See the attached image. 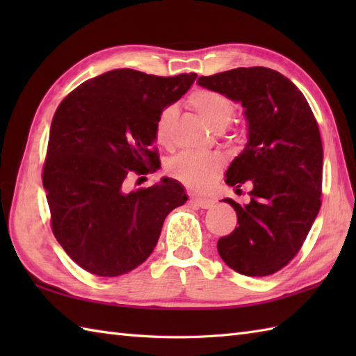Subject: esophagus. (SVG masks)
I'll use <instances>...</instances> for the list:
<instances>
[{
    "instance_id": "esophagus-1",
    "label": "esophagus",
    "mask_w": 356,
    "mask_h": 356,
    "mask_svg": "<svg viewBox=\"0 0 356 356\" xmlns=\"http://www.w3.org/2000/svg\"><path fill=\"white\" fill-rule=\"evenodd\" d=\"M191 203H194V205H197L199 208H203V209L214 207V200L203 199V197H191Z\"/></svg>"
}]
</instances>
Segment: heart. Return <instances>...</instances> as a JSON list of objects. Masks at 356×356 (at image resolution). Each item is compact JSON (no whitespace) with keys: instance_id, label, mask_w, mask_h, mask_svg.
<instances>
[{"instance_id":"b5f03b06","label":"heart","mask_w":356,"mask_h":356,"mask_svg":"<svg viewBox=\"0 0 356 356\" xmlns=\"http://www.w3.org/2000/svg\"><path fill=\"white\" fill-rule=\"evenodd\" d=\"M188 102L205 120V124L216 131L228 125L234 115L232 102L225 95L213 92V90H197L190 96ZM172 118L174 108L168 107L162 110L156 120V140L162 145L170 142ZM222 168L223 159L217 153L182 151V153L171 157L166 163V171L170 172V176L195 191L207 190L220 174Z\"/></svg>"}]
</instances>
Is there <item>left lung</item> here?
<instances>
[{
	"label": "left lung",
	"instance_id": "1",
	"mask_svg": "<svg viewBox=\"0 0 356 356\" xmlns=\"http://www.w3.org/2000/svg\"><path fill=\"white\" fill-rule=\"evenodd\" d=\"M245 108L248 142L225 174L251 202L238 205L229 236L217 241L222 260L238 274L264 277L284 268L306 240L321 207L323 143L314 113L292 81L266 67H238L197 79Z\"/></svg>",
	"mask_w": 356,
	"mask_h": 356
}]
</instances>
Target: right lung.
Here are the masks:
<instances>
[{"mask_svg":"<svg viewBox=\"0 0 356 356\" xmlns=\"http://www.w3.org/2000/svg\"><path fill=\"white\" fill-rule=\"evenodd\" d=\"M195 78L116 69L82 82L59 104L42 185L53 234L82 269L118 277L138 268L153 252L165 217L188 200L174 179L128 191L127 177L161 168L156 120Z\"/></svg>","mask_w":356,"mask_h":356,"instance_id":"right-lung-1","label":"right lung"}]
</instances>
